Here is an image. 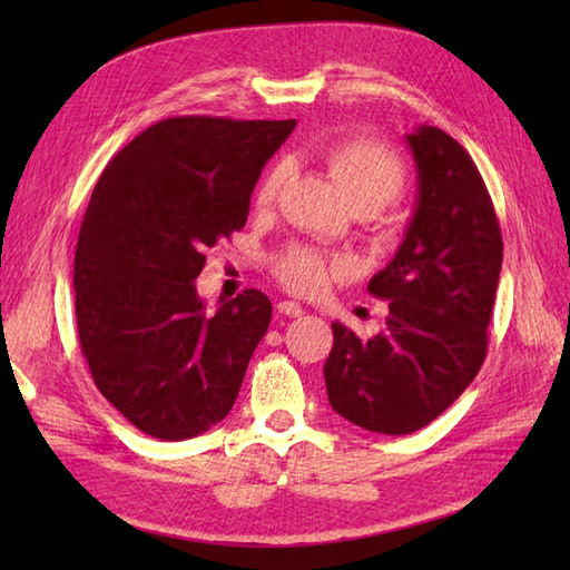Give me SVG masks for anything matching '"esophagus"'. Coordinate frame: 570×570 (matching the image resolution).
Wrapping results in <instances>:
<instances>
[{"label":"esophagus","mask_w":570,"mask_h":570,"mask_svg":"<svg viewBox=\"0 0 570 570\" xmlns=\"http://www.w3.org/2000/svg\"><path fill=\"white\" fill-rule=\"evenodd\" d=\"M276 308H278V313H284V316H288V318H298L301 313H304V306L296 304V301H278Z\"/></svg>","instance_id":"obj_1"}]
</instances>
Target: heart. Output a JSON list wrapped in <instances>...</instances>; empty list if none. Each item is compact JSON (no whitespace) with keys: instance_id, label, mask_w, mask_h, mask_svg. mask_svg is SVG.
<instances>
[{"instance_id":"obj_1","label":"heart","mask_w":570,"mask_h":570,"mask_svg":"<svg viewBox=\"0 0 570 570\" xmlns=\"http://www.w3.org/2000/svg\"><path fill=\"white\" fill-rule=\"evenodd\" d=\"M325 164L343 190L355 213L374 215L386 205L396 203L406 193L409 174L399 156L372 139H347L325 151ZM292 164L278 161L259 180L257 198L259 208H269L282 196ZM353 272V262L341 254H325L313 247L294 245L274 257V274L294 294L316 296L328 288L333 278H343Z\"/></svg>"}]
</instances>
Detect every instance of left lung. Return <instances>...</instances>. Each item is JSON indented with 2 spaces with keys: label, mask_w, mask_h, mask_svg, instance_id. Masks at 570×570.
<instances>
[{
  "label": "left lung",
  "mask_w": 570,
  "mask_h": 570,
  "mask_svg": "<svg viewBox=\"0 0 570 570\" xmlns=\"http://www.w3.org/2000/svg\"><path fill=\"white\" fill-rule=\"evenodd\" d=\"M419 200L396 257L367 292L390 301L380 335L333 323L325 360L331 406L374 433H414L475 380L502 269V233L475 161L439 127L406 137Z\"/></svg>",
  "instance_id": "8db88e82"
}]
</instances>
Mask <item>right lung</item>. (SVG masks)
I'll return each instance as SVG.
<instances>
[{
    "instance_id": "1",
    "label": "right lung",
    "mask_w": 570,
    "mask_h": 570,
    "mask_svg": "<svg viewBox=\"0 0 570 570\" xmlns=\"http://www.w3.org/2000/svg\"><path fill=\"white\" fill-rule=\"evenodd\" d=\"M296 119L168 117L105 166L76 247V321L100 394L139 431L184 441L223 421L272 321L245 288L205 313V252L245 227Z\"/></svg>"
}]
</instances>
